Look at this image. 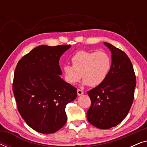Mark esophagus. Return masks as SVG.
<instances>
[{"mask_svg": "<svg viewBox=\"0 0 147 147\" xmlns=\"http://www.w3.org/2000/svg\"><path fill=\"white\" fill-rule=\"evenodd\" d=\"M77 92H78V96H81V95H82V94H84L83 90H80V89H78Z\"/></svg>", "mask_w": 147, "mask_h": 147, "instance_id": "34e87169", "label": "esophagus"}]
</instances>
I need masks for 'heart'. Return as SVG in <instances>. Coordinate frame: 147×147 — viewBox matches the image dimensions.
I'll return each instance as SVG.
<instances>
[{
  "label": "heart",
  "instance_id": "heart-1",
  "mask_svg": "<svg viewBox=\"0 0 147 147\" xmlns=\"http://www.w3.org/2000/svg\"><path fill=\"white\" fill-rule=\"evenodd\" d=\"M71 61L72 65L66 64L63 69L65 81L71 85L77 84L81 77L84 84L92 87L100 85L106 79L112 66L111 57L103 50H80L74 54Z\"/></svg>",
  "mask_w": 147,
  "mask_h": 147
}]
</instances>
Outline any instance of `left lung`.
Listing matches in <instances>:
<instances>
[{"instance_id": "obj_1", "label": "left lung", "mask_w": 147, "mask_h": 147, "mask_svg": "<svg viewBox=\"0 0 147 147\" xmlns=\"http://www.w3.org/2000/svg\"><path fill=\"white\" fill-rule=\"evenodd\" d=\"M104 44L111 51V69L104 82L88 92L91 106L87 119L96 127L108 129L120 123L129 112L136 81L128 55L111 44Z\"/></svg>"}]
</instances>
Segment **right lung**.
I'll return each instance as SVG.
<instances>
[{
	"instance_id": "add662e5",
	"label": "right lung",
	"mask_w": 147,
	"mask_h": 147,
	"mask_svg": "<svg viewBox=\"0 0 147 147\" xmlns=\"http://www.w3.org/2000/svg\"><path fill=\"white\" fill-rule=\"evenodd\" d=\"M70 45H39L24 55L14 73L13 91L21 117L35 131L54 133L65 125V106L77 88L60 75L59 58Z\"/></svg>"
}]
</instances>
